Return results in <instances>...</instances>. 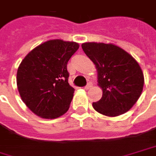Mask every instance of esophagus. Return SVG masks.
<instances>
[{
  "label": "esophagus",
  "mask_w": 156,
  "mask_h": 156,
  "mask_svg": "<svg viewBox=\"0 0 156 156\" xmlns=\"http://www.w3.org/2000/svg\"><path fill=\"white\" fill-rule=\"evenodd\" d=\"M92 87H93V84H92L91 82H89V83L87 84V86L85 87V89H86V90H88V89H90V88H91Z\"/></svg>",
  "instance_id": "1"
}]
</instances>
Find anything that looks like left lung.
Segmentation results:
<instances>
[{"label": "left lung", "mask_w": 156, "mask_h": 156, "mask_svg": "<svg viewBox=\"0 0 156 156\" xmlns=\"http://www.w3.org/2000/svg\"><path fill=\"white\" fill-rule=\"evenodd\" d=\"M82 49L97 69L101 99L93 103L97 112L117 116L130 110L140 96L144 75L137 61L114 44L87 42Z\"/></svg>", "instance_id": "1"}]
</instances>
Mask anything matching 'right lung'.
<instances>
[{"mask_svg": "<svg viewBox=\"0 0 156 156\" xmlns=\"http://www.w3.org/2000/svg\"><path fill=\"white\" fill-rule=\"evenodd\" d=\"M78 48L76 42L51 40L32 49L20 63L17 89L35 115L54 119L68 111L74 88L68 82L67 63Z\"/></svg>", "mask_w": 156, "mask_h": 156, "instance_id": "right-lung-1", "label": "right lung"}]
</instances>
